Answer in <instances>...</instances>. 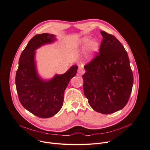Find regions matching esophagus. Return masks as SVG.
<instances>
[{
	"label": "esophagus",
	"instance_id": "1",
	"mask_svg": "<svg viewBox=\"0 0 150 150\" xmlns=\"http://www.w3.org/2000/svg\"><path fill=\"white\" fill-rule=\"evenodd\" d=\"M78 74H82L83 73V68L81 67H79V68H78Z\"/></svg>",
	"mask_w": 150,
	"mask_h": 150
}]
</instances>
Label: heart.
I'll list each match as a JSON object with an SVG mask.
<instances>
[{
    "mask_svg": "<svg viewBox=\"0 0 150 150\" xmlns=\"http://www.w3.org/2000/svg\"><path fill=\"white\" fill-rule=\"evenodd\" d=\"M77 44L81 49L86 48L87 52L91 57L96 54L100 47V44L96 39H91L90 36H83L78 39Z\"/></svg>",
    "mask_w": 150,
    "mask_h": 150,
    "instance_id": "1",
    "label": "heart"
}]
</instances>
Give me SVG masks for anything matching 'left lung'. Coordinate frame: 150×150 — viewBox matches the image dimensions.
<instances>
[{
	"label": "left lung",
	"instance_id": "obj_1",
	"mask_svg": "<svg viewBox=\"0 0 150 150\" xmlns=\"http://www.w3.org/2000/svg\"><path fill=\"white\" fill-rule=\"evenodd\" d=\"M99 54L84 66V92L93 110L103 114L120 111L127 103L133 83L128 54L119 40L100 31Z\"/></svg>",
	"mask_w": 150,
	"mask_h": 150
}]
</instances>
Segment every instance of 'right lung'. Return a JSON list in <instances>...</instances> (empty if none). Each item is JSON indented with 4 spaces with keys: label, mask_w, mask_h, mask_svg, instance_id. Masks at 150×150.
I'll use <instances>...</instances> for the list:
<instances>
[{
    "label": "right lung",
    "mask_w": 150,
    "mask_h": 150,
    "mask_svg": "<svg viewBox=\"0 0 150 150\" xmlns=\"http://www.w3.org/2000/svg\"><path fill=\"white\" fill-rule=\"evenodd\" d=\"M57 40L56 36L42 33L32 38L23 51L16 73V84L21 105L40 118L56 115L62 107L64 92L70 79L76 75L78 66L74 65L63 74H56L50 79L39 75L35 59L36 50Z\"/></svg>",
    "instance_id": "1"
}]
</instances>
